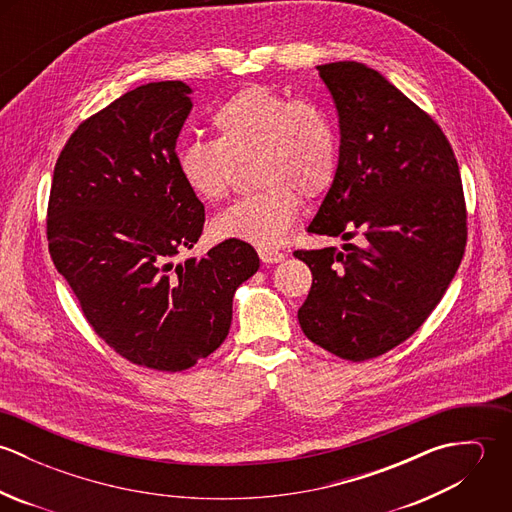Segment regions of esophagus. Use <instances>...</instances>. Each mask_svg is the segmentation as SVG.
<instances>
[{
    "mask_svg": "<svg viewBox=\"0 0 512 512\" xmlns=\"http://www.w3.org/2000/svg\"><path fill=\"white\" fill-rule=\"evenodd\" d=\"M258 254H260V260H262L264 264H278V262L284 260V254H282V252L270 250V248H260Z\"/></svg>",
    "mask_w": 512,
    "mask_h": 512,
    "instance_id": "1",
    "label": "esophagus"
}]
</instances>
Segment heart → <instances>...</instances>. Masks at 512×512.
Segmentation results:
<instances>
[{"label":"heart","instance_id":"b5f03b06","mask_svg":"<svg viewBox=\"0 0 512 512\" xmlns=\"http://www.w3.org/2000/svg\"><path fill=\"white\" fill-rule=\"evenodd\" d=\"M213 142L177 149L183 185L201 201L219 203L232 187L236 163H252L260 191L236 201L213 220L220 240L260 248L284 244L301 213V195L317 199L335 183L339 136L329 112L272 86L240 88L211 114Z\"/></svg>","mask_w":512,"mask_h":512}]
</instances>
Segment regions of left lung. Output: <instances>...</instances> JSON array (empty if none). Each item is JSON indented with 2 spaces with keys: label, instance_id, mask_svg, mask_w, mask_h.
I'll return each mask as SVG.
<instances>
[{
  "label": "left lung",
  "instance_id": "8db88e82",
  "mask_svg": "<svg viewBox=\"0 0 512 512\" xmlns=\"http://www.w3.org/2000/svg\"><path fill=\"white\" fill-rule=\"evenodd\" d=\"M339 112V171L309 232L363 244L297 250L313 284L297 311L325 351L361 363L428 319L465 250L459 165L438 124L363 63L317 67Z\"/></svg>",
  "mask_w": 512,
  "mask_h": 512
}]
</instances>
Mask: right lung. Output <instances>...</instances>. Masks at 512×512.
Segmentation results:
<instances>
[{"instance_id": "obj_1", "label": "right lung", "mask_w": 512, "mask_h": 512, "mask_svg": "<svg viewBox=\"0 0 512 512\" xmlns=\"http://www.w3.org/2000/svg\"><path fill=\"white\" fill-rule=\"evenodd\" d=\"M191 92L149 82L84 120L57 159L47 213L51 258L88 323L130 363L165 372L219 349L234 292L260 268L242 240L173 262L205 224L175 167Z\"/></svg>"}]
</instances>
